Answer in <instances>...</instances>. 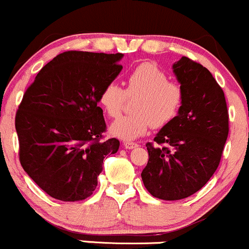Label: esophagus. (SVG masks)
I'll use <instances>...</instances> for the list:
<instances>
[{
    "instance_id": "esophagus-1",
    "label": "esophagus",
    "mask_w": 249,
    "mask_h": 249,
    "mask_svg": "<svg viewBox=\"0 0 249 249\" xmlns=\"http://www.w3.org/2000/svg\"><path fill=\"white\" fill-rule=\"evenodd\" d=\"M138 143L137 142H124V147L128 148V150H132V148L138 147Z\"/></svg>"
}]
</instances>
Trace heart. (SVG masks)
<instances>
[{
    "instance_id": "b5f03b06",
    "label": "heart",
    "mask_w": 249,
    "mask_h": 249,
    "mask_svg": "<svg viewBox=\"0 0 249 249\" xmlns=\"http://www.w3.org/2000/svg\"><path fill=\"white\" fill-rule=\"evenodd\" d=\"M133 104L135 112L119 117L110 125V133L124 140L142 137L151 128H160L173 122L180 114L184 91L178 83L169 80L160 66L142 62L127 76L125 89L115 81L104 85L98 102L109 117H117L124 109L125 98L137 96Z\"/></svg>"
}]
</instances>
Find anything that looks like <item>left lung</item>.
Segmentation results:
<instances>
[{"label": "left lung", "mask_w": 249, "mask_h": 249, "mask_svg": "<svg viewBox=\"0 0 249 249\" xmlns=\"http://www.w3.org/2000/svg\"><path fill=\"white\" fill-rule=\"evenodd\" d=\"M184 91L178 116L146 143L147 165L142 173L146 189L163 200H180L201 189L218 168L229 114L222 87L210 71L182 56L173 66Z\"/></svg>", "instance_id": "1"}]
</instances>
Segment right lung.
Instances as JSON below:
<instances>
[{
  "label": "right lung",
  "instance_id": "obj_1",
  "mask_svg": "<svg viewBox=\"0 0 249 249\" xmlns=\"http://www.w3.org/2000/svg\"><path fill=\"white\" fill-rule=\"evenodd\" d=\"M124 53L66 51L27 87L15 116L19 160L45 193L62 201L89 198L104 158L120 142L104 140L99 92L121 71Z\"/></svg>",
  "mask_w": 249,
  "mask_h": 249
}]
</instances>
